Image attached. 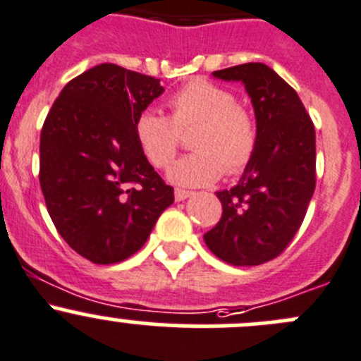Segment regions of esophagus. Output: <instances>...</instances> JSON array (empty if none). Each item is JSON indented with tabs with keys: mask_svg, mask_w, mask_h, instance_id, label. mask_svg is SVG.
I'll return each instance as SVG.
<instances>
[{
	"mask_svg": "<svg viewBox=\"0 0 361 361\" xmlns=\"http://www.w3.org/2000/svg\"><path fill=\"white\" fill-rule=\"evenodd\" d=\"M190 190H183V188H176V190H174V199H176V201H185V199L190 197Z\"/></svg>",
	"mask_w": 361,
	"mask_h": 361,
	"instance_id": "34e87169",
	"label": "esophagus"
}]
</instances>
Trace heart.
Returning a JSON list of instances; mask_svg holds the SVG:
<instances>
[{"label": "heart", "instance_id": "heart-1", "mask_svg": "<svg viewBox=\"0 0 361 361\" xmlns=\"http://www.w3.org/2000/svg\"><path fill=\"white\" fill-rule=\"evenodd\" d=\"M171 114L146 109L134 121V135L148 162L166 169L181 145V132L194 127V152L173 164L169 178L185 187H201L224 174L236 176L254 160L259 148V125L236 93L206 79L183 84L167 100Z\"/></svg>", "mask_w": 361, "mask_h": 361}]
</instances>
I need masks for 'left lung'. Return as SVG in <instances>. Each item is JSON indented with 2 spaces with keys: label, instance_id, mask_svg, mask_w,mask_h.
<instances>
[{
  "label": "left lung",
  "instance_id": "left-lung-1",
  "mask_svg": "<svg viewBox=\"0 0 361 361\" xmlns=\"http://www.w3.org/2000/svg\"><path fill=\"white\" fill-rule=\"evenodd\" d=\"M213 75L245 84L259 148L240 183L216 192L222 216L204 241L224 262L257 266L281 255L305 219L316 188V130L298 93L264 63H243Z\"/></svg>",
  "mask_w": 361,
  "mask_h": 361
}]
</instances>
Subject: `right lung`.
<instances>
[{"label": "right lung", "mask_w": 361, "mask_h": 361, "mask_svg": "<svg viewBox=\"0 0 361 361\" xmlns=\"http://www.w3.org/2000/svg\"><path fill=\"white\" fill-rule=\"evenodd\" d=\"M164 87L157 77L102 63L73 77L40 134V188L52 224L95 264L125 261L174 201L134 135Z\"/></svg>", "instance_id": "obj_1"}]
</instances>
